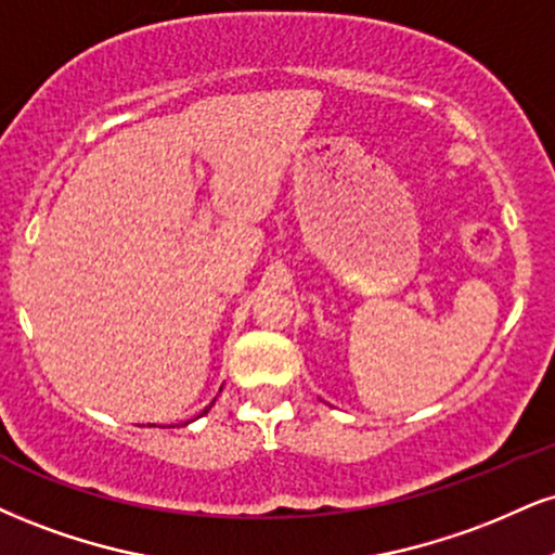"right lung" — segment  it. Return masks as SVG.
Returning <instances> with one entry per match:
<instances>
[{
  "mask_svg": "<svg viewBox=\"0 0 555 555\" xmlns=\"http://www.w3.org/2000/svg\"><path fill=\"white\" fill-rule=\"evenodd\" d=\"M209 409H211V405H209ZM209 409H204V413H206V411H209Z\"/></svg>",
  "mask_w": 555,
  "mask_h": 555,
  "instance_id": "right-lung-1",
  "label": "right lung"
}]
</instances>
